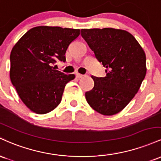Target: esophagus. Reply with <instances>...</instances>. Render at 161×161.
I'll list each match as a JSON object with an SVG mask.
<instances>
[{
	"label": "esophagus",
	"mask_w": 161,
	"mask_h": 161,
	"mask_svg": "<svg viewBox=\"0 0 161 161\" xmlns=\"http://www.w3.org/2000/svg\"><path fill=\"white\" fill-rule=\"evenodd\" d=\"M76 77H77V78H81V77H84V75H80V74H79V73H76Z\"/></svg>",
	"instance_id": "obj_1"
}]
</instances>
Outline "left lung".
Wrapping results in <instances>:
<instances>
[{"label":"left lung","instance_id":"left-lung-1","mask_svg":"<svg viewBox=\"0 0 161 161\" xmlns=\"http://www.w3.org/2000/svg\"><path fill=\"white\" fill-rule=\"evenodd\" d=\"M81 36L106 68L105 77H91L94 86L85 93L86 100L100 114H117L134 98L145 77V52L130 32L120 29H82Z\"/></svg>","mask_w":161,"mask_h":161}]
</instances>
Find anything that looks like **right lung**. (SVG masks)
Here are the masks:
<instances>
[{"instance_id": "obj_1", "label": "right lung", "mask_w": 161, "mask_h": 161, "mask_svg": "<svg viewBox=\"0 0 161 161\" xmlns=\"http://www.w3.org/2000/svg\"><path fill=\"white\" fill-rule=\"evenodd\" d=\"M80 30L39 26L30 29L13 47L10 77L19 98L31 111L46 114L61 103L64 87L75 79L55 70L56 61H65L68 46Z\"/></svg>"}]
</instances>
